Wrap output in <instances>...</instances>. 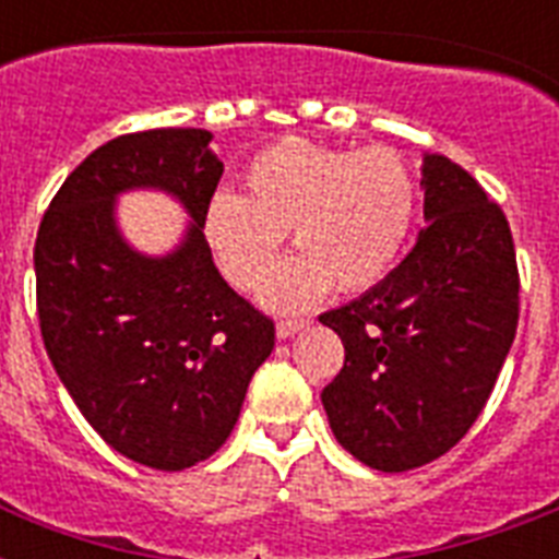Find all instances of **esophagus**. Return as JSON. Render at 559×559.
Returning <instances> with one entry per match:
<instances>
[{
  "mask_svg": "<svg viewBox=\"0 0 559 559\" xmlns=\"http://www.w3.org/2000/svg\"><path fill=\"white\" fill-rule=\"evenodd\" d=\"M305 328H310V319H281L278 324H275V333H278V340H289V336H296L298 331H305Z\"/></svg>",
  "mask_w": 559,
  "mask_h": 559,
  "instance_id": "34e87169",
  "label": "esophagus"
}]
</instances>
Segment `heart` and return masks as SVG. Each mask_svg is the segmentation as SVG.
Instances as JSON below:
<instances>
[{"instance_id": "b5f03b06", "label": "heart", "mask_w": 559, "mask_h": 559, "mask_svg": "<svg viewBox=\"0 0 559 559\" xmlns=\"http://www.w3.org/2000/svg\"><path fill=\"white\" fill-rule=\"evenodd\" d=\"M246 193L217 191L202 231L231 287L252 293L278 263L293 231L298 258L284 263L263 298L289 310L328 287L362 293L397 266L417 217V177L391 147L336 151L305 139L263 147L243 170Z\"/></svg>"}]
</instances>
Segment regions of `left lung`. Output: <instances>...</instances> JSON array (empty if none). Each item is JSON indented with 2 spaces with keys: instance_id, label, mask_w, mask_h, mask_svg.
Returning <instances> with one entry per match:
<instances>
[{
  "instance_id": "1",
  "label": "left lung",
  "mask_w": 559,
  "mask_h": 559,
  "mask_svg": "<svg viewBox=\"0 0 559 559\" xmlns=\"http://www.w3.org/2000/svg\"><path fill=\"white\" fill-rule=\"evenodd\" d=\"M424 217L385 281L319 322L345 366L322 391L336 441L382 473L424 467L469 432L520 322L504 211L447 156H424Z\"/></svg>"
}]
</instances>
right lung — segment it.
Listing matches in <instances>:
<instances>
[{
    "instance_id": "1",
    "label": "right lung",
    "mask_w": 559,
    "mask_h": 559,
    "mask_svg": "<svg viewBox=\"0 0 559 559\" xmlns=\"http://www.w3.org/2000/svg\"><path fill=\"white\" fill-rule=\"evenodd\" d=\"M209 130L118 135L66 177L43 214L39 333L74 406L135 464L186 469L226 443L275 324L228 287L211 261L202 214L223 162ZM130 187L174 192L194 223L177 253L144 259L115 228Z\"/></svg>"
}]
</instances>
